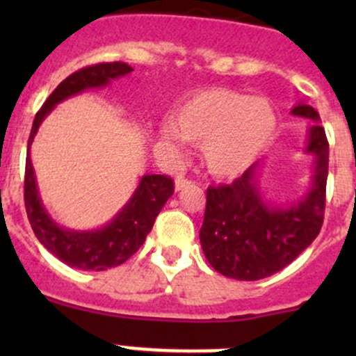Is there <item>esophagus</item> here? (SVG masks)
<instances>
[{
	"mask_svg": "<svg viewBox=\"0 0 356 356\" xmlns=\"http://www.w3.org/2000/svg\"><path fill=\"white\" fill-rule=\"evenodd\" d=\"M188 184H191V181L186 177H182V175H179V177L175 179V191H181V189L186 188Z\"/></svg>",
	"mask_w": 356,
	"mask_h": 356,
	"instance_id": "34e87169",
	"label": "esophagus"
}]
</instances>
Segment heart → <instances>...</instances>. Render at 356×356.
<instances>
[{"label":"heart","instance_id":"obj_1","mask_svg":"<svg viewBox=\"0 0 356 356\" xmlns=\"http://www.w3.org/2000/svg\"><path fill=\"white\" fill-rule=\"evenodd\" d=\"M160 138L175 146L179 136L200 145L201 161L211 175L234 177L254 163L275 139L279 113L261 96L215 88L195 92L177 106Z\"/></svg>","mask_w":356,"mask_h":356}]
</instances>
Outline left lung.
Here are the masks:
<instances>
[{"instance_id":"8db88e82","label":"left lung","mask_w":356,"mask_h":356,"mask_svg":"<svg viewBox=\"0 0 356 356\" xmlns=\"http://www.w3.org/2000/svg\"><path fill=\"white\" fill-rule=\"evenodd\" d=\"M291 115L314 120L307 131L305 153L314 156L307 195L294 203H267L260 191L264 160L257 161L232 184L210 186L200 229L208 264L225 277L258 281L296 260L321 232L325 210L329 143L318 113L296 103Z\"/></svg>"}]
</instances>
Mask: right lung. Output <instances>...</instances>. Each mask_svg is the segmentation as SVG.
I'll use <instances>...</instances> for the list:
<instances>
[{"instance_id":"add662e5","label":"right lung","mask_w":356,"mask_h":356,"mask_svg":"<svg viewBox=\"0 0 356 356\" xmlns=\"http://www.w3.org/2000/svg\"><path fill=\"white\" fill-rule=\"evenodd\" d=\"M131 72L132 67L127 63L111 62L81 68L68 75L35 113L29 136L24 181V200L29 222L35 238L46 250L51 251L60 261L79 270H106L129 260L143 246L146 236L153 229L156 215L174 195V181L168 175H143L134 195L108 224L95 231H74L56 224L42 204L31 161V145L41 122L58 103L86 89L105 88L113 79Z\"/></svg>"}]
</instances>
